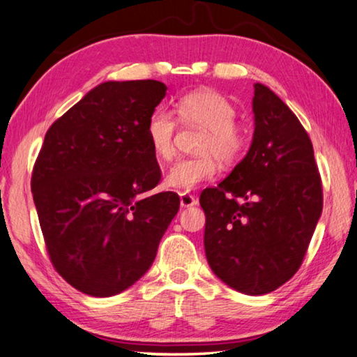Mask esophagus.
<instances>
[{"mask_svg":"<svg viewBox=\"0 0 357 357\" xmlns=\"http://www.w3.org/2000/svg\"><path fill=\"white\" fill-rule=\"evenodd\" d=\"M197 204V199L192 195H190V192H182L180 195V206L182 207H192L196 206Z\"/></svg>","mask_w":357,"mask_h":357,"instance_id":"obj_1","label":"esophagus"}]
</instances>
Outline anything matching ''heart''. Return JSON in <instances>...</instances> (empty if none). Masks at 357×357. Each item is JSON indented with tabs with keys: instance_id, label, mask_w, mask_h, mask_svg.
<instances>
[{
	"instance_id": "heart-1",
	"label": "heart",
	"mask_w": 357,
	"mask_h": 357,
	"mask_svg": "<svg viewBox=\"0 0 357 357\" xmlns=\"http://www.w3.org/2000/svg\"><path fill=\"white\" fill-rule=\"evenodd\" d=\"M177 112L185 123L207 130L201 142V156L175 161L165 178L166 186L177 191H191L202 182L212 180L221 162H236L247 149V134L236 121V107L226 96L213 90L192 91L178 99ZM175 120L158 107L149 115L145 137L155 156L169 160L174 155Z\"/></svg>"
}]
</instances>
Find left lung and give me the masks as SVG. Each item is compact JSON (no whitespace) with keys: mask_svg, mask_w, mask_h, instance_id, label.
Returning <instances> with one entry per match:
<instances>
[{"mask_svg":"<svg viewBox=\"0 0 357 357\" xmlns=\"http://www.w3.org/2000/svg\"><path fill=\"white\" fill-rule=\"evenodd\" d=\"M255 132L248 153L199 204L204 248L221 282L248 296L267 294L299 271L323 212L313 145L271 89L255 84Z\"/></svg>","mask_w":357,"mask_h":357,"instance_id":"left-lung-1","label":"left lung"}]
</instances>
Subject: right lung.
Listing matches in <instances>:
<instances>
[{"label":"right lung","mask_w":357,"mask_h":357,"mask_svg":"<svg viewBox=\"0 0 357 357\" xmlns=\"http://www.w3.org/2000/svg\"><path fill=\"white\" fill-rule=\"evenodd\" d=\"M166 90L158 80L104 82L45 134L33 199L56 272L80 293L110 297L136 283L178 212L172 191L144 196L161 178L145 123Z\"/></svg>","instance_id":"add662e5"}]
</instances>
